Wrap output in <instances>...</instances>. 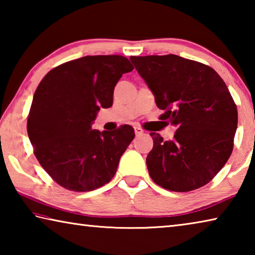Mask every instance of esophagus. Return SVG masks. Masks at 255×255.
Listing matches in <instances>:
<instances>
[{"label": "esophagus", "instance_id": "1", "mask_svg": "<svg viewBox=\"0 0 255 255\" xmlns=\"http://www.w3.org/2000/svg\"><path fill=\"white\" fill-rule=\"evenodd\" d=\"M133 129H135V135H136V136L143 135V133H144V130H143V129H141L140 127L136 126V127H133Z\"/></svg>", "mask_w": 255, "mask_h": 255}]
</instances>
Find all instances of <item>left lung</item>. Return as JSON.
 <instances>
[{"label": "left lung", "instance_id": "left-lung-1", "mask_svg": "<svg viewBox=\"0 0 255 255\" xmlns=\"http://www.w3.org/2000/svg\"><path fill=\"white\" fill-rule=\"evenodd\" d=\"M152 90L159 119L178 127L171 140L150 132L146 158L155 183L175 192L204 187L230 158L237 128V108L225 82L205 64L176 55L131 56Z\"/></svg>", "mask_w": 255, "mask_h": 255}]
</instances>
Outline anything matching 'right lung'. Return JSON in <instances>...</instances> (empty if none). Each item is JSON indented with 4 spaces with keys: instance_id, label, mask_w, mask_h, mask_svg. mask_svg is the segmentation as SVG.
<instances>
[{
    "instance_id": "add662e5",
    "label": "right lung",
    "mask_w": 255,
    "mask_h": 255,
    "mask_svg": "<svg viewBox=\"0 0 255 255\" xmlns=\"http://www.w3.org/2000/svg\"><path fill=\"white\" fill-rule=\"evenodd\" d=\"M132 70L124 56H85L53 68L38 85L28 136L38 162L63 188L91 191L115 176L133 128L100 132L91 125L100 108L112 106L120 77Z\"/></svg>"
}]
</instances>
